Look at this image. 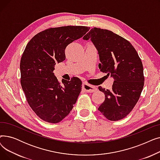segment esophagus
Listing matches in <instances>:
<instances>
[{"instance_id":"34e87169","label":"esophagus","mask_w":160,"mask_h":160,"mask_svg":"<svg viewBox=\"0 0 160 160\" xmlns=\"http://www.w3.org/2000/svg\"><path fill=\"white\" fill-rule=\"evenodd\" d=\"M82 89L86 92H87V93H92V92H94L95 91H96L95 87L92 86L86 83H83L82 84Z\"/></svg>"}]
</instances>
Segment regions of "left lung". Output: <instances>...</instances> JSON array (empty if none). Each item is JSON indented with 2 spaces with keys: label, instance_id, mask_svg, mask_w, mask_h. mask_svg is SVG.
Wrapping results in <instances>:
<instances>
[{
  "label": "left lung",
  "instance_id": "8db88e82",
  "mask_svg": "<svg viewBox=\"0 0 160 160\" xmlns=\"http://www.w3.org/2000/svg\"><path fill=\"white\" fill-rule=\"evenodd\" d=\"M83 39H90L97 48L100 71L114 79L111 89L98 87L105 100L98 110L108 120H121L133 110L144 86L141 59L128 40L110 30L95 27Z\"/></svg>",
  "mask_w": 160,
  "mask_h": 160
}]
</instances>
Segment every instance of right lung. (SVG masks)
<instances>
[{"instance_id": "1", "label": "right lung", "mask_w": 160, "mask_h": 160, "mask_svg": "<svg viewBox=\"0 0 160 160\" xmlns=\"http://www.w3.org/2000/svg\"><path fill=\"white\" fill-rule=\"evenodd\" d=\"M83 26L50 28L28 42L20 62L21 84L32 110L50 123L62 121L72 110L82 89V81L73 77L59 82L56 63L65 59V50L89 30Z\"/></svg>"}]
</instances>
